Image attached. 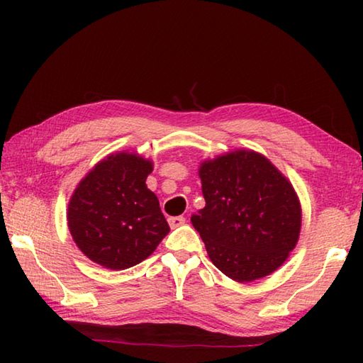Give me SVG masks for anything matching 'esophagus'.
I'll use <instances>...</instances> for the list:
<instances>
[{"label":"esophagus","mask_w":363,"mask_h":363,"mask_svg":"<svg viewBox=\"0 0 363 363\" xmlns=\"http://www.w3.org/2000/svg\"><path fill=\"white\" fill-rule=\"evenodd\" d=\"M168 223L171 225V229H177V227H181L186 224V218L184 216H174V218H169Z\"/></svg>","instance_id":"1"}]
</instances>
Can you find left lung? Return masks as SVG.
Segmentation results:
<instances>
[{"label": "left lung", "mask_w": 363, "mask_h": 363, "mask_svg": "<svg viewBox=\"0 0 363 363\" xmlns=\"http://www.w3.org/2000/svg\"><path fill=\"white\" fill-rule=\"evenodd\" d=\"M199 176L206 205L190 220L211 262L240 284L275 272L301 232L291 182L269 158L245 149L205 160Z\"/></svg>", "instance_id": "1"}]
</instances>
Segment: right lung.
Instances as JSON below:
<instances>
[{"instance_id": "obj_1", "label": "right lung", "mask_w": 363, "mask_h": 363, "mask_svg": "<svg viewBox=\"0 0 363 363\" xmlns=\"http://www.w3.org/2000/svg\"><path fill=\"white\" fill-rule=\"evenodd\" d=\"M152 160L116 152L96 163L69 201L67 220L79 251L99 266L123 270L147 259L169 225L147 189Z\"/></svg>"}]
</instances>
